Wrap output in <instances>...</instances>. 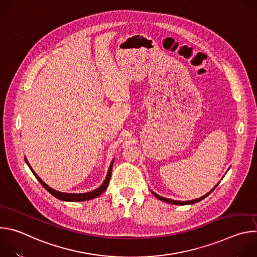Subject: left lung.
I'll list each match as a JSON object with an SVG mask.
<instances>
[{
	"instance_id": "obj_1",
	"label": "left lung",
	"mask_w": 257,
	"mask_h": 257,
	"mask_svg": "<svg viewBox=\"0 0 257 257\" xmlns=\"http://www.w3.org/2000/svg\"><path fill=\"white\" fill-rule=\"evenodd\" d=\"M216 187V185L214 186V188ZM214 188H212L207 194H205V195H203L202 197H199V198H197V199H193V200H188V201H178V200H173V199H169V198H165V197H163V196H160V195H158L157 193H155V192H153L154 193V195L157 197V198H159V199H161L162 201H165V202H167V203H170V204H175V205H186V204H192V203H196V202H198V201H200V200H202L203 198H205L206 196H208L213 190H214Z\"/></svg>"
}]
</instances>
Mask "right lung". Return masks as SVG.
Wrapping results in <instances>:
<instances>
[{
	"label": "right lung",
	"mask_w": 257,
	"mask_h": 257,
	"mask_svg": "<svg viewBox=\"0 0 257 257\" xmlns=\"http://www.w3.org/2000/svg\"><path fill=\"white\" fill-rule=\"evenodd\" d=\"M24 160H25L26 164L28 165V167L30 168V170H31V172L33 173V175L35 176V178L39 180V182L44 186V188H45L47 191H49L53 196H55L56 198H58V199H60V200H64V201H74V202H75V201L89 200V199H92V198H95V197L99 196L101 193L104 192V190H105V189L107 188V186H108L109 179H111V175H112L113 164H114V161H115V160H113L112 163H111V165H109V168H108V171H107V175H106V177H105V180L103 181L102 184H101L98 188H96L95 190L90 191V192H86V193H64V192H60V191H57V190L52 189L51 187H49V186L46 184V183H45L38 175L35 174V172H34V171L32 170V168L29 166L27 159L24 158Z\"/></svg>",
	"instance_id": "right-lung-1"
}]
</instances>
